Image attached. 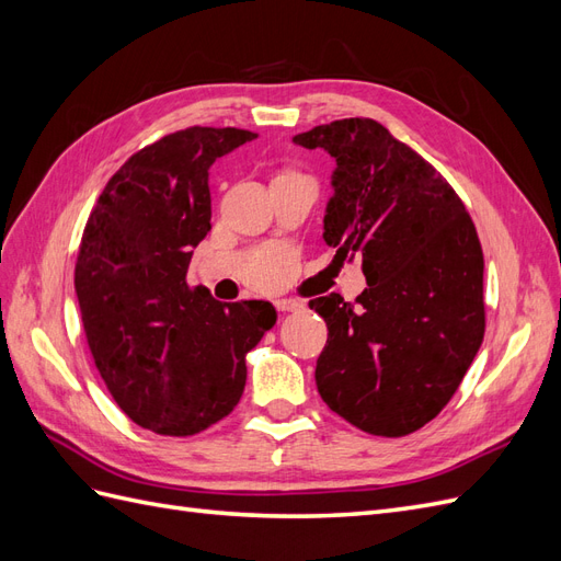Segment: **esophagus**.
<instances>
[{"label":"esophagus","instance_id":"1","mask_svg":"<svg viewBox=\"0 0 561 561\" xmlns=\"http://www.w3.org/2000/svg\"><path fill=\"white\" fill-rule=\"evenodd\" d=\"M276 309L283 311V313L301 311V309H304V301H299V299H278V301H276Z\"/></svg>","mask_w":561,"mask_h":561}]
</instances>
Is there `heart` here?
<instances>
[{
	"instance_id": "b5f03b06",
	"label": "heart",
	"mask_w": 561,
	"mask_h": 561,
	"mask_svg": "<svg viewBox=\"0 0 561 561\" xmlns=\"http://www.w3.org/2000/svg\"><path fill=\"white\" fill-rule=\"evenodd\" d=\"M287 278H290V271H287V274H285L283 278H278L276 283H271V285H266V287H264V290H268V293H271V290H278V287H280V285H285V283H287Z\"/></svg>"
}]
</instances>
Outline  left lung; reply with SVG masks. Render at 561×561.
<instances>
[{"label": "left lung", "instance_id": "8db88e82", "mask_svg": "<svg viewBox=\"0 0 561 561\" xmlns=\"http://www.w3.org/2000/svg\"><path fill=\"white\" fill-rule=\"evenodd\" d=\"M334 159L322 239L363 257L367 287L309 307L328 322L316 386L332 412L371 435L426 426L456 393L484 336V257L466 206L435 168L375 118L293 138Z\"/></svg>", "mask_w": 561, "mask_h": 561}]
</instances>
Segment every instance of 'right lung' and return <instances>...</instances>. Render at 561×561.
<instances>
[{"label":"right lung","instance_id":"1","mask_svg":"<svg viewBox=\"0 0 561 561\" xmlns=\"http://www.w3.org/2000/svg\"><path fill=\"white\" fill-rule=\"evenodd\" d=\"M257 135L194 126L140 149L89 217L75 268L100 377L138 426L196 435L239 404L245 355L274 328L268 301H217L186 285L210 231V165Z\"/></svg>","mask_w":561,"mask_h":561}]
</instances>
